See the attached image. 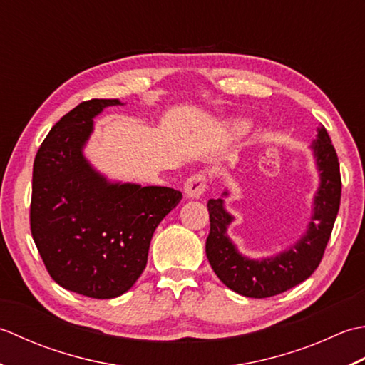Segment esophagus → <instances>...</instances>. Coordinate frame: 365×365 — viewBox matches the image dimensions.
I'll use <instances>...</instances> for the list:
<instances>
[{
	"instance_id": "1",
	"label": "esophagus",
	"mask_w": 365,
	"mask_h": 365,
	"mask_svg": "<svg viewBox=\"0 0 365 365\" xmlns=\"http://www.w3.org/2000/svg\"><path fill=\"white\" fill-rule=\"evenodd\" d=\"M206 190V176L202 173L192 175L184 182V193L187 198H200Z\"/></svg>"
}]
</instances>
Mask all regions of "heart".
Instances as JSON below:
<instances>
[{
  "instance_id": "heart-1",
  "label": "heart",
  "mask_w": 365,
  "mask_h": 365,
  "mask_svg": "<svg viewBox=\"0 0 365 365\" xmlns=\"http://www.w3.org/2000/svg\"><path fill=\"white\" fill-rule=\"evenodd\" d=\"M245 129H247V125H245L244 123H241V121H237L236 124H235V130L237 132V133H242V132H245Z\"/></svg>"
}]
</instances>
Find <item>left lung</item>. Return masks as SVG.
Returning a JSON list of instances; mask_svg holds the SVG:
<instances>
[{
    "label": "left lung",
    "mask_w": 365,
    "mask_h": 365,
    "mask_svg": "<svg viewBox=\"0 0 365 365\" xmlns=\"http://www.w3.org/2000/svg\"><path fill=\"white\" fill-rule=\"evenodd\" d=\"M312 151L319 172L314 214L301 240L276 257L250 259L241 255L227 235L233 215L227 212L224 200L207 202L211 230L206 240V257L215 276L237 294L257 299L280 294L309 279L322 262L341 195L339 158L324 125L318 128ZM227 195L228 192H224V197Z\"/></svg>",
    "instance_id": "left-lung-1"
}]
</instances>
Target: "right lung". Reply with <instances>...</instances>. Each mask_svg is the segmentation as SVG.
<instances>
[{
	"label": "right lung",
	"instance_id": "obj_1",
	"mask_svg": "<svg viewBox=\"0 0 365 365\" xmlns=\"http://www.w3.org/2000/svg\"><path fill=\"white\" fill-rule=\"evenodd\" d=\"M118 99L81 102L59 120L36 154L29 207L31 235L58 285L111 299L146 267L154 230L181 202L180 190L110 182L89 165L83 146L93 118Z\"/></svg>",
	"mask_w": 365,
	"mask_h": 365
}]
</instances>
